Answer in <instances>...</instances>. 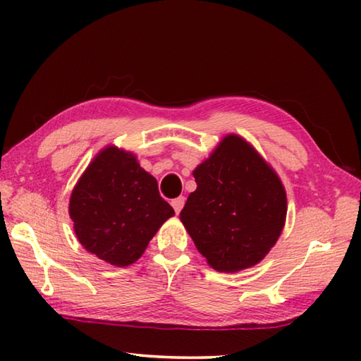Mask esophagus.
Wrapping results in <instances>:
<instances>
[{
  "instance_id": "1",
  "label": "esophagus",
  "mask_w": 361,
  "mask_h": 361,
  "mask_svg": "<svg viewBox=\"0 0 361 361\" xmlns=\"http://www.w3.org/2000/svg\"><path fill=\"white\" fill-rule=\"evenodd\" d=\"M185 202H186V199L183 197V195H180V197H176V199L172 200V207H173L175 213H180V212H181V209H183V205H185Z\"/></svg>"
}]
</instances>
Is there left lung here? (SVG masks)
I'll return each instance as SVG.
<instances>
[{"mask_svg":"<svg viewBox=\"0 0 361 361\" xmlns=\"http://www.w3.org/2000/svg\"><path fill=\"white\" fill-rule=\"evenodd\" d=\"M192 175L197 188L180 219L209 266L231 274L264 259L286 219L276 170L245 138L229 133Z\"/></svg>","mask_w":361,"mask_h":361,"instance_id":"1","label":"left lung"}]
</instances>
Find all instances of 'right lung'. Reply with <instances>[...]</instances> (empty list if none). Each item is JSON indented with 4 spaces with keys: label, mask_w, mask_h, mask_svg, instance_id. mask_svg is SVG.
I'll list each match as a JSON object with an SVG mask.
<instances>
[{
    "label": "right lung",
    "mask_w": 361,
    "mask_h": 361,
    "mask_svg": "<svg viewBox=\"0 0 361 361\" xmlns=\"http://www.w3.org/2000/svg\"><path fill=\"white\" fill-rule=\"evenodd\" d=\"M68 213L81 245L116 267L138 261L159 228L175 215L137 156L105 146L73 188Z\"/></svg>",
    "instance_id": "right-lung-1"
}]
</instances>
